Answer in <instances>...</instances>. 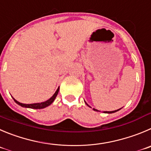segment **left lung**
<instances>
[{"label": "left lung", "instance_id": "8db88e82", "mask_svg": "<svg viewBox=\"0 0 151 151\" xmlns=\"http://www.w3.org/2000/svg\"><path fill=\"white\" fill-rule=\"evenodd\" d=\"M85 103H86V105L88 106H89L90 108H91V106H88V104H87V103L86 102V101H85ZM121 109H122V108H121ZM121 109H117V110H114V111H104V112H104V113H108V114H111V113H114V112H116L117 111L120 110ZM93 110L97 111V112H101V111L98 110V109H93Z\"/></svg>", "mask_w": 151, "mask_h": 151}]
</instances>
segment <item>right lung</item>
<instances>
[{"label": "right lung", "instance_id": "right-lung-1", "mask_svg": "<svg viewBox=\"0 0 151 151\" xmlns=\"http://www.w3.org/2000/svg\"><path fill=\"white\" fill-rule=\"evenodd\" d=\"M59 90H60V87H58L57 90L55 91V93L53 94V95L51 97V98H50V99H48L47 101H45V102H42V103H36V104H22V103L18 102V101H16V100H15L14 98H13L14 101H15V102L17 104H18V105L21 106H22V107L30 108V109H44V108H45V107H47V106H50V104H51L54 101L55 98H56V95H58Z\"/></svg>", "mask_w": 151, "mask_h": 151}]
</instances>
